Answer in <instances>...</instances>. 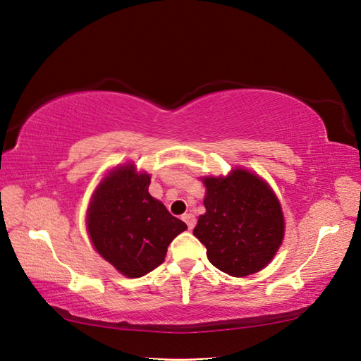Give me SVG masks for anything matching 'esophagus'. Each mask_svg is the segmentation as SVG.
<instances>
[{
	"label": "esophagus",
	"mask_w": 361,
	"mask_h": 361,
	"mask_svg": "<svg viewBox=\"0 0 361 361\" xmlns=\"http://www.w3.org/2000/svg\"><path fill=\"white\" fill-rule=\"evenodd\" d=\"M181 219L186 222L189 230H192L195 227V217H194V214H185Z\"/></svg>",
	"instance_id": "esophagus-1"
}]
</instances>
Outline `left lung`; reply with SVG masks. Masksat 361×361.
<instances>
[{
	"instance_id": "left-lung-1",
	"label": "left lung",
	"mask_w": 361,
	"mask_h": 361,
	"mask_svg": "<svg viewBox=\"0 0 361 361\" xmlns=\"http://www.w3.org/2000/svg\"><path fill=\"white\" fill-rule=\"evenodd\" d=\"M204 208L194 236L209 263L233 277L258 272L277 253L285 235L280 203L271 188L243 169L203 180Z\"/></svg>"
}]
</instances>
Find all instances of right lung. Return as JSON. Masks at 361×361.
Returning <instances> with one entry per match:
<instances>
[{"label": "right lung", "instance_id": "right-lung-1", "mask_svg": "<svg viewBox=\"0 0 361 361\" xmlns=\"http://www.w3.org/2000/svg\"><path fill=\"white\" fill-rule=\"evenodd\" d=\"M150 175L133 164L112 171L97 188L87 230L97 252L118 272L136 279L166 258L167 247L188 227L148 194Z\"/></svg>", "mask_w": 361, "mask_h": 361}]
</instances>
